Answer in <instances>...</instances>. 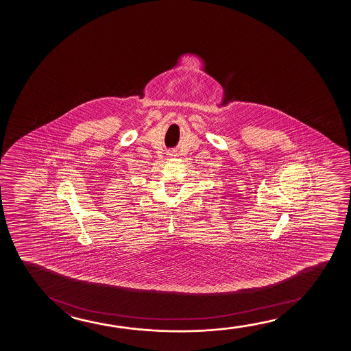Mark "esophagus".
<instances>
[{"instance_id": "obj_1", "label": "esophagus", "mask_w": 351, "mask_h": 351, "mask_svg": "<svg viewBox=\"0 0 351 351\" xmlns=\"http://www.w3.org/2000/svg\"><path fill=\"white\" fill-rule=\"evenodd\" d=\"M168 156L169 157H175V156H176V154H175L173 151H170V152H169L168 154Z\"/></svg>"}]
</instances>
